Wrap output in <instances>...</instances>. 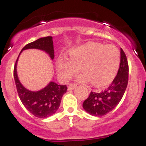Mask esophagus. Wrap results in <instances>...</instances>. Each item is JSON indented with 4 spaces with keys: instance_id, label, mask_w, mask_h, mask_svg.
Returning <instances> with one entry per match:
<instances>
[{
    "instance_id": "1",
    "label": "esophagus",
    "mask_w": 146,
    "mask_h": 146,
    "mask_svg": "<svg viewBox=\"0 0 146 146\" xmlns=\"http://www.w3.org/2000/svg\"><path fill=\"white\" fill-rule=\"evenodd\" d=\"M68 88H69V90H74V89H75L77 88V85L72 83V84H69Z\"/></svg>"
}]
</instances>
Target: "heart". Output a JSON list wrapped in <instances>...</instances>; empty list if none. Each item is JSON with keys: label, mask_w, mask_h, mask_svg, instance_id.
Listing matches in <instances>:
<instances>
[{"label": "heart", "mask_w": 146, "mask_h": 146, "mask_svg": "<svg viewBox=\"0 0 146 146\" xmlns=\"http://www.w3.org/2000/svg\"><path fill=\"white\" fill-rule=\"evenodd\" d=\"M120 63V52L114 45L88 42L72 48L69 58L60 56L57 68L60 77L66 81L77 74L81 67L83 72L77 77L78 82H91L96 87H102L114 79Z\"/></svg>", "instance_id": "b5f03b06"}]
</instances>
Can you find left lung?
Listing matches in <instances>:
<instances>
[{
  "label": "left lung",
  "instance_id": "8db88e82",
  "mask_svg": "<svg viewBox=\"0 0 146 146\" xmlns=\"http://www.w3.org/2000/svg\"><path fill=\"white\" fill-rule=\"evenodd\" d=\"M129 78L126 56L121 49V63L118 74L110 86L100 93L91 92L82 104L83 109L91 115L102 116L112 111L118 104L126 91Z\"/></svg>",
  "mask_w": 146,
  "mask_h": 146
}]
</instances>
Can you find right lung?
I'll use <instances>...</instances> for the list:
<instances>
[{
    "label": "right lung",
    "instance_id": "right-lung-1",
    "mask_svg": "<svg viewBox=\"0 0 146 146\" xmlns=\"http://www.w3.org/2000/svg\"><path fill=\"white\" fill-rule=\"evenodd\" d=\"M28 49L43 50L48 54L52 60L55 57L52 36L40 38L31 43L28 44L22 49L20 53L23 50ZM18 58L14 68V78L18 95L22 103L30 113L37 118H45L51 116L58 109L62 96L66 92V86H60L54 82H50L46 87L40 91H29L22 85L18 78L17 73Z\"/></svg>",
    "mask_w": 146,
    "mask_h": 146
}]
</instances>
